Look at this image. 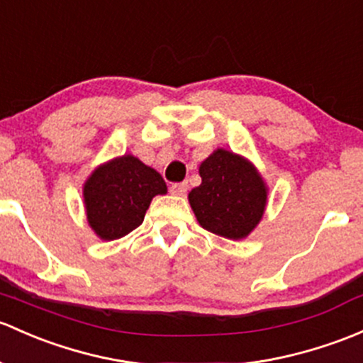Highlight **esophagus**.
Returning <instances> with one entry per match:
<instances>
[{"mask_svg": "<svg viewBox=\"0 0 363 363\" xmlns=\"http://www.w3.org/2000/svg\"><path fill=\"white\" fill-rule=\"evenodd\" d=\"M186 191H188V182H175L170 188V193L175 196H184Z\"/></svg>", "mask_w": 363, "mask_h": 363, "instance_id": "34e87169", "label": "esophagus"}]
</instances>
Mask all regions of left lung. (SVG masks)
<instances>
[{
  "label": "left lung",
  "instance_id": "1",
  "mask_svg": "<svg viewBox=\"0 0 363 363\" xmlns=\"http://www.w3.org/2000/svg\"><path fill=\"white\" fill-rule=\"evenodd\" d=\"M200 177L201 184L188 194L200 226L224 238H247L268 203V188L257 169L219 147L201 162Z\"/></svg>",
  "mask_w": 363,
  "mask_h": 363
}]
</instances>
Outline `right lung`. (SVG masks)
Wrapping results in <instances>:
<instances>
[{"label":"right lung","mask_w":363,"mask_h":363,"mask_svg":"<svg viewBox=\"0 0 363 363\" xmlns=\"http://www.w3.org/2000/svg\"><path fill=\"white\" fill-rule=\"evenodd\" d=\"M162 175L132 155L99 165L83 186L86 219L101 240L111 242L139 228L156 194H165Z\"/></svg>","instance_id":"right-lung-1"}]
</instances>
